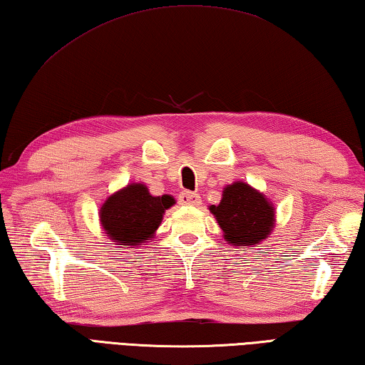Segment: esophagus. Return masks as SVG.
<instances>
[{"instance_id": "1", "label": "esophagus", "mask_w": 365, "mask_h": 365, "mask_svg": "<svg viewBox=\"0 0 365 365\" xmlns=\"http://www.w3.org/2000/svg\"><path fill=\"white\" fill-rule=\"evenodd\" d=\"M178 202L181 203V205L197 207L200 205V195L195 192H190V190H182V192L178 195Z\"/></svg>"}]
</instances>
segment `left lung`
I'll return each mask as SVG.
<instances>
[{
  "instance_id": "left-lung-1",
  "label": "left lung",
  "mask_w": 365,
  "mask_h": 365,
  "mask_svg": "<svg viewBox=\"0 0 365 365\" xmlns=\"http://www.w3.org/2000/svg\"><path fill=\"white\" fill-rule=\"evenodd\" d=\"M210 212L220 222L225 239L234 247L257 245L274 227V207L245 182L227 186L220 205H212Z\"/></svg>"
}]
</instances>
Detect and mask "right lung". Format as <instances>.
Wrapping results in <instances>:
<instances>
[{
    "label": "right lung",
    "mask_w": 365,
    "mask_h": 365,
    "mask_svg": "<svg viewBox=\"0 0 365 365\" xmlns=\"http://www.w3.org/2000/svg\"><path fill=\"white\" fill-rule=\"evenodd\" d=\"M175 199L152 197L144 184H131L108 197L101 208V222L118 245H143L162 222L165 210Z\"/></svg>",
    "instance_id": "1"
}]
</instances>
